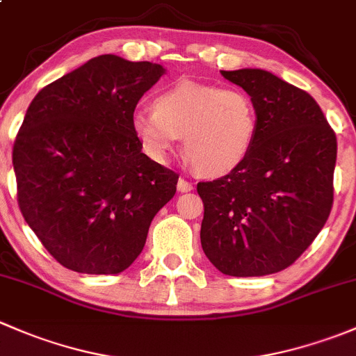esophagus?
<instances>
[{"label":"esophagus","mask_w":356,"mask_h":356,"mask_svg":"<svg viewBox=\"0 0 356 356\" xmlns=\"http://www.w3.org/2000/svg\"><path fill=\"white\" fill-rule=\"evenodd\" d=\"M177 189H179V193H189V191H193V184L189 181H186V179H179Z\"/></svg>","instance_id":"esophagus-1"}]
</instances>
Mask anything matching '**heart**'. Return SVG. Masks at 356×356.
I'll list each match as a JSON object with an SVG mask.
<instances>
[{"mask_svg": "<svg viewBox=\"0 0 356 356\" xmlns=\"http://www.w3.org/2000/svg\"><path fill=\"white\" fill-rule=\"evenodd\" d=\"M131 125L155 160H167L184 135V155L195 170L224 175L250 155L258 113L253 98L243 89L179 81L156 96L153 110H134Z\"/></svg>", "mask_w": 356, "mask_h": 356, "instance_id": "obj_1", "label": "heart"}]
</instances>
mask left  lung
<instances>
[{"mask_svg": "<svg viewBox=\"0 0 356 356\" xmlns=\"http://www.w3.org/2000/svg\"><path fill=\"white\" fill-rule=\"evenodd\" d=\"M253 98L258 131L246 160L198 182L201 246L225 275L284 270L312 245L332 208L337 141L303 89L261 68L220 70Z\"/></svg>", "mask_w": 356, "mask_h": 356, "instance_id": "8db88e82", "label": "left lung"}]
</instances>
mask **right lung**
Here are the masks:
<instances>
[{
	"label": "right lung",
	"mask_w": 356,
	"mask_h": 356,
	"mask_svg": "<svg viewBox=\"0 0 356 356\" xmlns=\"http://www.w3.org/2000/svg\"><path fill=\"white\" fill-rule=\"evenodd\" d=\"M165 68L91 58L35 95L13 145L19 207L63 267L120 274L174 198L179 175L143 153L131 117Z\"/></svg>",
	"instance_id": "right-lung-1"
}]
</instances>
